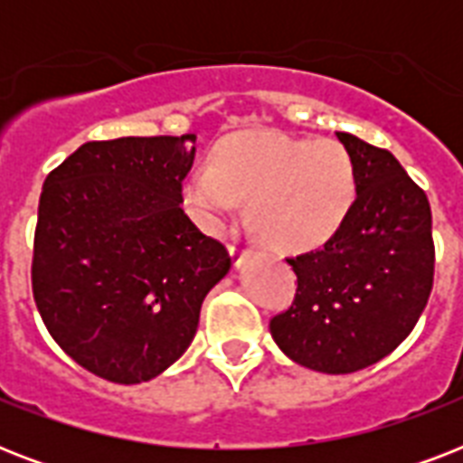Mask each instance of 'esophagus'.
Listing matches in <instances>:
<instances>
[{"mask_svg":"<svg viewBox=\"0 0 463 463\" xmlns=\"http://www.w3.org/2000/svg\"><path fill=\"white\" fill-rule=\"evenodd\" d=\"M252 250H238V247H231V260H232V267L240 269L242 264H245L250 257H252Z\"/></svg>","mask_w":463,"mask_h":463,"instance_id":"esophagus-1","label":"esophagus"}]
</instances>
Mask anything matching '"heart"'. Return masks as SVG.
Masks as SVG:
<instances>
[{
  "label": "heart",
  "mask_w": 463,
  "mask_h": 463,
  "mask_svg": "<svg viewBox=\"0 0 463 463\" xmlns=\"http://www.w3.org/2000/svg\"><path fill=\"white\" fill-rule=\"evenodd\" d=\"M180 192L203 231L223 232L247 199V218L264 242L307 252L329 242L351 216L358 175L338 141L247 129L218 141L211 165L192 167Z\"/></svg>",
  "instance_id": "b5f03b06"
}]
</instances>
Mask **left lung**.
I'll return each mask as SVG.
<instances>
[{
  "mask_svg": "<svg viewBox=\"0 0 463 463\" xmlns=\"http://www.w3.org/2000/svg\"><path fill=\"white\" fill-rule=\"evenodd\" d=\"M358 194L324 247L288 260L296 300L269 324L298 365L348 374L394 351L416 326L432 290L435 245L428 196L384 148L336 132Z\"/></svg>",
  "mask_w": 463,
  "mask_h": 463,
  "instance_id": "obj_1",
  "label": "left lung"
}]
</instances>
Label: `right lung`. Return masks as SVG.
Here are the masks:
<instances>
[{"instance_id":"add662e5","label":"right lung","mask_w":463,"mask_h":463,"mask_svg":"<svg viewBox=\"0 0 463 463\" xmlns=\"http://www.w3.org/2000/svg\"><path fill=\"white\" fill-rule=\"evenodd\" d=\"M194 141H89L43 184L33 298L61 351L108 382L139 384L173 365L231 269L180 206Z\"/></svg>"}]
</instances>
